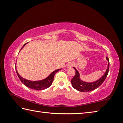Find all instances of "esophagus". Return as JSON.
I'll return each mask as SVG.
<instances>
[{
    "label": "esophagus",
    "mask_w": 123,
    "mask_h": 123,
    "mask_svg": "<svg viewBox=\"0 0 123 123\" xmlns=\"http://www.w3.org/2000/svg\"><path fill=\"white\" fill-rule=\"evenodd\" d=\"M73 66V63L72 62H69V63H68L67 64V68L72 67Z\"/></svg>",
    "instance_id": "34e87169"
}]
</instances>
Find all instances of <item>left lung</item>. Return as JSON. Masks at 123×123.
Listing matches in <instances>:
<instances>
[{
    "instance_id": "left-lung-1",
    "label": "left lung",
    "mask_w": 123,
    "mask_h": 123,
    "mask_svg": "<svg viewBox=\"0 0 123 123\" xmlns=\"http://www.w3.org/2000/svg\"><path fill=\"white\" fill-rule=\"evenodd\" d=\"M106 60L108 61V66L105 74L98 80L92 82H87L82 81L80 79L79 72L76 70L75 68L74 67V69L75 70L76 73L75 76L71 80V83L73 88L79 91L82 92H87L92 91L99 87L105 81L107 76L108 73H109L110 62L109 58L107 57H106Z\"/></svg>"
}]
</instances>
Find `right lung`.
<instances>
[{
	"mask_svg": "<svg viewBox=\"0 0 123 123\" xmlns=\"http://www.w3.org/2000/svg\"><path fill=\"white\" fill-rule=\"evenodd\" d=\"M26 43L24 44L23 47H22V48L26 45ZM22 49L20 50H22ZM61 69H62V68L61 69H59L56 70H54V71L52 72L47 77V78H46L44 79H43V80H42L30 81V80H26V79L22 78V77L20 76L19 74H18L17 70L16 68V73L17 74L18 78H19L20 80L21 81V82L23 83V84H24L26 87H29V88H31L33 89H35V90H43V89H46L50 86L52 84V83H53L54 75H55V73Z\"/></svg>",
	"mask_w": 123,
	"mask_h": 123,
	"instance_id": "right-lung-1",
	"label": "right lung"
}]
</instances>
